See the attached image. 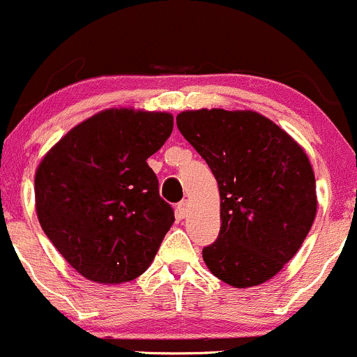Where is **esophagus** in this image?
<instances>
[{"mask_svg":"<svg viewBox=\"0 0 357 357\" xmlns=\"http://www.w3.org/2000/svg\"><path fill=\"white\" fill-rule=\"evenodd\" d=\"M187 214H189V202H187V201L178 202V206H177V216H178V218H187Z\"/></svg>","mask_w":357,"mask_h":357,"instance_id":"obj_1","label":"esophagus"}]
</instances>
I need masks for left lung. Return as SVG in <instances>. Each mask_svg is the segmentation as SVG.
I'll return each mask as SVG.
<instances>
[{"label":"left lung","instance_id":"obj_1","mask_svg":"<svg viewBox=\"0 0 357 357\" xmlns=\"http://www.w3.org/2000/svg\"><path fill=\"white\" fill-rule=\"evenodd\" d=\"M177 126L220 189L221 229L202 250L206 266L240 289L267 282L296 255L317 216L305 149L254 110H185Z\"/></svg>","mask_w":357,"mask_h":357}]
</instances>
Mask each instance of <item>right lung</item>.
<instances>
[{"label": "right lung", "mask_w": 357, "mask_h": 357, "mask_svg": "<svg viewBox=\"0 0 357 357\" xmlns=\"http://www.w3.org/2000/svg\"><path fill=\"white\" fill-rule=\"evenodd\" d=\"M172 129L168 112L105 109L75 126L40 160L39 223L88 281L121 284L151 266L175 216L146 160Z\"/></svg>", "instance_id": "add662e5"}]
</instances>
